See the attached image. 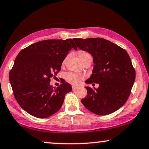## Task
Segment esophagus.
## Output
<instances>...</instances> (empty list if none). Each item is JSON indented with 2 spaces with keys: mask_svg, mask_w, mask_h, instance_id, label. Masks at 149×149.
Instances as JSON below:
<instances>
[{
  "mask_svg": "<svg viewBox=\"0 0 149 149\" xmlns=\"http://www.w3.org/2000/svg\"><path fill=\"white\" fill-rule=\"evenodd\" d=\"M78 87H77V86H72V91H76L77 89H78Z\"/></svg>",
  "mask_w": 149,
  "mask_h": 149,
  "instance_id": "esophagus-1",
  "label": "esophagus"
}]
</instances>
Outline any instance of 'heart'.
I'll use <instances>...</instances> for the list:
<instances>
[{
    "label": "heart",
    "mask_w": 149,
    "mask_h": 149,
    "mask_svg": "<svg viewBox=\"0 0 149 149\" xmlns=\"http://www.w3.org/2000/svg\"><path fill=\"white\" fill-rule=\"evenodd\" d=\"M78 55L79 56L80 60H81L82 62H83L85 59H87V58L91 57L89 54L87 52L82 51V50H80L78 52ZM64 62V61L63 62V63ZM82 78H83V77L81 76H80V75L74 72L68 73V74L66 75V77H65L66 81L74 85H78L80 82H81Z\"/></svg>",
    "instance_id": "obj_1"
}]
</instances>
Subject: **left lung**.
<instances>
[{
    "instance_id": "left-lung-1",
    "label": "left lung",
    "mask_w": 149,
    "mask_h": 149,
    "mask_svg": "<svg viewBox=\"0 0 149 149\" xmlns=\"http://www.w3.org/2000/svg\"><path fill=\"white\" fill-rule=\"evenodd\" d=\"M77 47L93 57V74L85 82L98 83L97 89L87 87L81 102L95 114L105 116L118 110L130 96L136 72L127 52L103 38H74Z\"/></svg>"
}]
</instances>
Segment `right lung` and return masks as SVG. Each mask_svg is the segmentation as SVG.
<instances>
[{"mask_svg": "<svg viewBox=\"0 0 149 149\" xmlns=\"http://www.w3.org/2000/svg\"><path fill=\"white\" fill-rule=\"evenodd\" d=\"M72 48L77 49L72 39L46 40L30 45L17 56L10 83L17 103L30 115L46 118L61 108L71 85L64 81L54 88L49 82Z\"/></svg>", "mask_w": 149, "mask_h": 149, "instance_id": "1", "label": "right lung"}]
</instances>
